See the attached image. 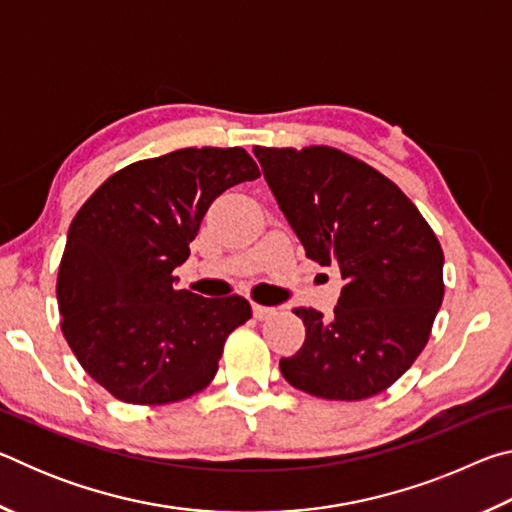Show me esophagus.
<instances>
[{
    "label": "esophagus",
    "instance_id": "34e87169",
    "mask_svg": "<svg viewBox=\"0 0 512 512\" xmlns=\"http://www.w3.org/2000/svg\"><path fill=\"white\" fill-rule=\"evenodd\" d=\"M253 314H255V318L257 320H266V318H271L273 314H275V309L273 307H264V305H253Z\"/></svg>",
    "mask_w": 512,
    "mask_h": 512
}]
</instances>
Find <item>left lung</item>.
I'll list each match as a JSON object with an SVG mask.
<instances>
[{"label":"left lung","instance_id":"1","mask_svg":"<svg viewBox=\"0 0 512 512\" xmlns=\"http://www.w3.org/2000/svg\"><path fill=\"white\" fill-rule=\"evenodd\" d=\"M264 178L305 255L336 266L334 316L296 307L302 348L280 361L293 388L357 402L393 386L429 341L445 296V255L391 178L334 146H255Z\"/></svg>","mask_w":512,"mask_h":512}]
</instances>
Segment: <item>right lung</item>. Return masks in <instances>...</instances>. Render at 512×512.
<instances>
[{
    "label": "right lung",
    "mask_w": 512,
    "mask_h": 512,
    "mask_svg": "<svg viewBox=\"0 0 512 512\" xmlns=\"http://www.w3.org/2000/svg\"><path fill=\"white\" fill-rule=\"evenodd\" d=\"M259 178L241 149H180L128 164L76 212L58 266L60 329L83 370L117 400H187L214 379L246 298L173 289V268L216 196Z\"/></svg>",
    "instance_id": "right-lung-1"
}]
</instances>
